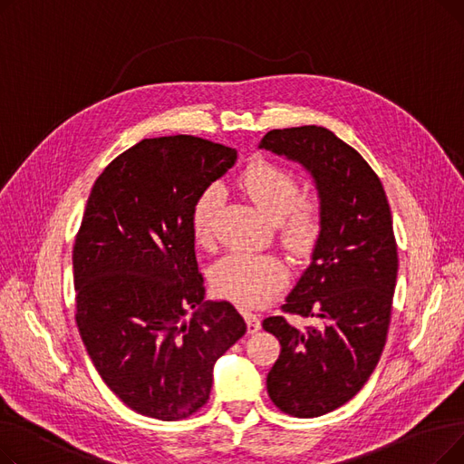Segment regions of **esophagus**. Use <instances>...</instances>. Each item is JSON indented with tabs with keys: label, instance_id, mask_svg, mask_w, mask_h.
<instances>
[{
	"label": "esophagus",
	"instance_id": "obj_1",
	"mask_svg": "<svg viewBox=\"0 0 464 464\" xmlns=\"http://www.w3.org/2000/svg\"><path fill=\"white\" fill-rule=\"evenodd\" d=\"M245 322H246V327H248V333H250V334H256V333L261 329L259 315H256V314H252V312H245Z\"/></svg>",
	"mask_w": 464,
	"mask_h": 464
}]
</instances>
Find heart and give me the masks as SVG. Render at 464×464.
<instances>
[{"mask_svg":"<svg viewBox=\"0 0 464 464\" xmlns=\"http://www.w3.org/2000/svg\"><path fill=\"white\" fill-rule=\"evenodd\" d=\"M240 184L263 214L278 219L280 237L291 252L301 257L314 252L324 233V208L315 199H299L301 184L289 170L259 160L242 173ZM222 198V186L210 184L193 201L189 226L198 242L208 240ZM285 280L287 269L278 257L242 250L226 254L212 269V285L218 294L245 306L265 303Z\"/></svg>","mask_w":464,"mask_h":464,"instance_id":"heart-1","label":"heart"}]
</instances>
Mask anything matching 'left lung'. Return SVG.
Masks as SVG:
<instances>
[{"instance_id":"left-lung-1","label":"left lung","mask_w":464,"mask_h":464,"mask_svg":"<svg viewBox=\"0 0 464 464\" xmlns=\"http://www.w3.org/2000/svg\"><path fill=\"white\" fill-rule=\"evenodd\" d=\"M259 149L299 161L324 208L312 263L282 304L318 325L263 320L282 346L266 376L271 401L289 416L318 418L357 395L383 352L399 269L392 210L372 167L325 128L273 130Z\"/></svg>"}]
</instances>
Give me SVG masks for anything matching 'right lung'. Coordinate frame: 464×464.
I'll list each match as a JSON object with an SVG mask.
<instances>
[{"instance_id": "obj_1", "label": "right lung", "mask_w": 464, "mask_h": 464, "mask_svg": "<svg viewBox=\"0 0 464 464\" xmlns=\"http://www.w3.org/2000/svg\"><path fill=\"white\" fill-rule=\"evenodd\" d=\"M235 161V149L199 137L142 139L88 198L72 246L75 320L97 372L142 416L198 411L214 362L246 333L231 303L203 301L189 226L193 201Z\"/></svg>"}]
</instances>
